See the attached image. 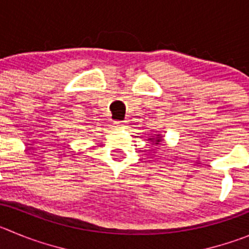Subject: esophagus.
I'll list each match as a JSON object with an SVG mask.
<instances>
[{
	"label": "esophagus",
	"mask_w": 249,
	"mask_h": 249,
	"mask_svg": "<svg viewBox=\"0 0 249 249\" xmlns=\"http://www.w3.org/2000/svg\"><path fill=\"white\" fill-rule=\"evenodd\" d=\"M125 125H126V122H114V126L115 127H125Z\"/></svg>",
	"instance_id": "esophagus-1"
}]
</instances>
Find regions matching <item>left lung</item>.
I'll return each mask as SVG.
<instances>
[{"instance_id":"left-lung-1","label":"left lung","mask_w":249,"mask_h":249,"mask_svg":"<svg viewBox=\"0 0 249 249\" xmlns=\"http://www.w3.org/2000/svg\"><path fill=\"white\" fill-rule=\"evenodd\" d=\"M148 141L152 143H156V145H159V143L162 141V135L161 134H159V132H155V135L148 138Z\"/></svg>"}]
</instances>
